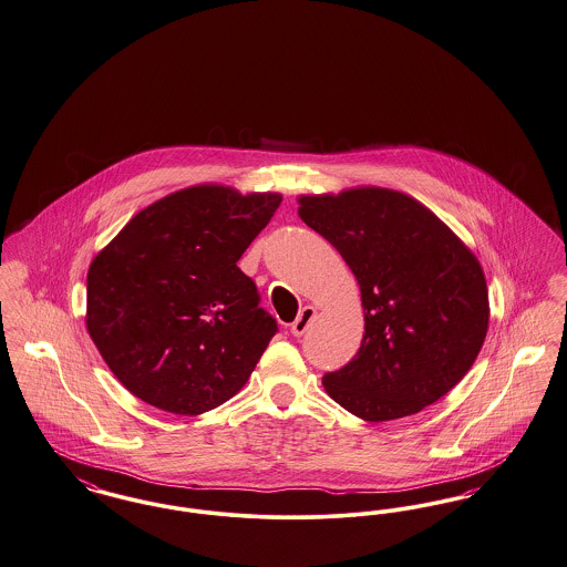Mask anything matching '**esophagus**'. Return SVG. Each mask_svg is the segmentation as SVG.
Wrapping results in <instances>:
<instances>
[{
  "label": "esophagus",
  "instance_id": "obj_1",
  "mask_svg": "<svg viewBox=\"0 0 567 567\" xmlns=\"http://www.w3.org/2000/svg\"><path fill=\"white\" fill-rule=\"evenodd\" d=\"M315 318H317V308L315 306H303L299 317L295 318V322L291 324V333H293L295 338H301L308 331V327H310V322Z\"/></svg>",
  "mask_w": 567,
  "mask_h": 567
}]
</instances>
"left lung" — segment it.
Returning <instances> with one entry per match:
<instances>
[{"label": "left lung", "instance_id": "left-lung-1", "mask_svg": "<svg viewBox=\"0 0 567 567\" xmlns=\"http://www.w3.org/2000/svg\"><path fill=\"white\" fill-rule=\"evenodd\" d=\"M299 217L357 276L364 336L322 385L364 422L413 415L475 363L489 327L485 274L431 208L384 187L299 196Z\"/></svg>", "mask_w": 567, "mask_h": 567}]
</instances>
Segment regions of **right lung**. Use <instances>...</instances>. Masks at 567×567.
<instances>
[{
	"mask_svg": "<svg viewBox=\"0 0 567 567\" xmlns=\"http://www.w3.org/2000/svg\"><path fill=\"white\" fill-rule=\"evenodd\" d=\"M280 194L196 185L159 198L92 259L86 329L141 401L198 415L229 401L278 331L236 261Z\"/></svg>",
	"mask_w": 567,
	"mask_h": 567,
	"instance_id": "right-lung-1",
	"label": "right lung"
}]
</instances>
